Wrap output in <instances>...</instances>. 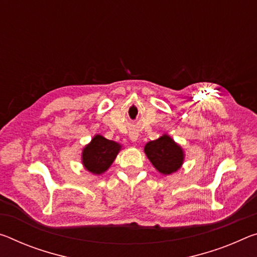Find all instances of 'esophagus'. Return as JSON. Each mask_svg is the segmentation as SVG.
<instances>
[{
  "label": "esophagus",
  "mask_w": 257,
  "mask_h": 257,
  "mask_svg": "<svg viewBox=\"0 0 257 257\" xmlns=\"http://www.w3.org/2000/svg\"><path fill=\"white\" fill-rule=\"evenodd\" d=\"M129 138L132 142H137L138 140V133L137 132H130L129 133Z\"/></svg>",
  "instance_id": "esophagus-1"
}]
</instances>
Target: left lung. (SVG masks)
I'll return each mask as SVG.
<instances>
[{"label": "left lung", "mask_w": 257, "mask_h": 257, "mask_svg": "<svg viewBox=\"0 0 257 257\" xmlns=\"http://www.w3.org/2000/svg\"><path fill=\"white\" fill-rule=\"evenodd\" d=\"M144 152L154 168L166 176L176 173L184 164V150L167 134L146 143Z\"/></svg>", "instance_id": "8db88e82"}]
</instances>
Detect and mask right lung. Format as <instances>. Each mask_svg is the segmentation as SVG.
<instances>
[{"instance_id":"obj_1","label":"right lung","mask_w":257,"mask_h":257,"mask_svg":"<svg viewBox=\"0 0 257 257\" xmlns=\"http://www.w3.org/2000/svg\"><path fill=\"white\" fill-rule=\"evenodd\" d=\"M122 149V145L114 141L106 140L101 135H95L82 150L81 161L85 170L96 176L104 174Z\"/></svg>"}]
</instances>
